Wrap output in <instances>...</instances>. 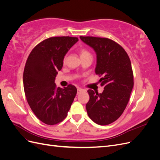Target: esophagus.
I'll use <instances>...</instances> for the list:
<instances>
[{
  "label": "esophagus",
  "instance_id": "1",
  "mask_svg": "<svg viewBox=\"0 0 160 160\" xmlns=\"http://www.w3.org/2000/svg\"><path fill=\"white\" fill-rule=\"evenodd\" d=\"M83 91H84V89L79 88H77V94H79L80 93H81V92H83Z\"/></svg>",
  "mask_w": 160,
  "mask_h": 160
}]
</instances>
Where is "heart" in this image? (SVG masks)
<instances>
[{
  "label": "heart",
  "instance_id": "heart-1",
  "mask_svg": "<svg viewBox=\"0 0 160 160\" xmlns=\"http://www.w3.org/2000/svg\"><path fill=\"white\" fill-rule=\"evenodd\" d=\"M89 54H90V53L88 51H86L85 49L81 50V57L84 56V55H89Z\"/></svg>",
  "mask_w": 160,
  "mask_h": 160
}]
</instances>
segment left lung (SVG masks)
Returning <instances> with one entry per match:
<instances>
[{
    "label": "left lung",
    "instance_id": "1",
    "mask_svg": "<svg viewBox=\"0 0 160 160\" xmlns=\"http://www.w3.org/2000/svg\"><path fill=\"white\" fill-rule=\"evenodd\" d=\"M81 40L94 50L97 63L95 73L104 90L101 93L88 91L89 101L87 112L92 121L101 125L117 120L128 105L133 88L132 64L127 52L117 42L107 38L80 37Z\"/></svg>",
    "mask_w": 160,
    "mask_h": 160
}]
</instances>
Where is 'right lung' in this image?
I'll list each match as a JSON object with an SVG mask.
<instances>
[{
    "mask_svg": "<svg viewBox=\"0 0 160 160\" xmlns=\"http://www.w3.org/2000/svg\"><path fill=\"white\" fill-rule=\"evenodd\" d=\"M78 41L70 37L47 38L34 48L26 62L23 85L27 100L37 118L45 124L62 122L75 98L74 85L57 88L55 80L65 55Z\"/></svg>",
    "mask_w": 160,
    "mask_h": 160,
    "instance_id": "1",
    "label": "right lung"
}]
</instances>
